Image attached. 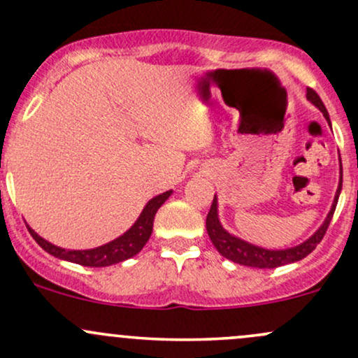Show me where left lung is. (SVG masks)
Listing matches in <instances>:
<instances>
[{
  "mask_svg": "<svg viewBox=\"0 0 358 358\" xmlns=\"http://www.w3.org/2000/svg\"><path fill=\"white\" fill-rule=\"evenodd\" d=\"M306 96H308L309 103H313L314 107L323 113L326 122H328V125L331 127L328 110H326L324 103L321 101V98L316 95V92L309 88L308 95ZM341 183H343V170H341V159H340L338 188H336V194H335V199H333L331 209H329L328 214H326L323 224H321V226L314 231L311 236L296 246H289V248H282V250H270V248H263V246L253 245V243L245 241V239L236 236V234L229 233V231H227L226 227L221 224V219H219L217 195H214V202H212L209 214H207V221H206L207 234H209L212 245L215 246V250H217L224 258H227V260H231L234 263H239V265L253 266V268H277V266L289 265V263H296V262L302 260V258L308 257V255L311 253L314 248H316L317 243L323 239L326 229H328L329 222H331L333 214H335L336 203H338Z\"/></svg>",
  "mask_w": 358,
  "mask_h": 358,
  "instance_id": "obj_1",
  "label": "left lung"
}]
</instances>
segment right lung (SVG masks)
Listing matches in <instances>:
<instances>
[{
  "label": "right lung",
  "mask_w": 358,
  "mask_h": 358,
  "mask_svg": "<svg viewBox=\"0 0 358 358\" xmlns=\"http://www.w3.org/2000/svg\"><path fill=\"white\" fill-rule=\"evenodd\" d=\"M171 194L173 190H168L156 195V197H152L146 206H144V209L139 214V217L136 219V222L132 224L124 234H120L119 238L112 239V241L92 250L61 248V246L52 245V243H49L47 239L38 236L29 224H27V229H29V233L32 234V238L38 243V246H41L42 250H45L47 253L59 258V260L78 263V265L83 266H110L136 257V255L144 248L148 239L151 238L152 222H155L156 212H158L159 207L166 202Z\"/></svg>",
  "instance_id": "1"
}]
</instances>
